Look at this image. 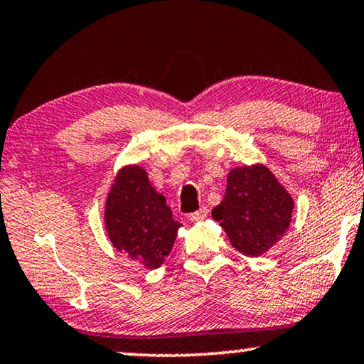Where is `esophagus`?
<instances>
[{
	"label": "esophagus",
	"mask_w": 364,
	"mask_h": 364,
	"mask_svg": "<svg viewBox=\"0 0 364 364\" xmlns=\"http://www.w3.org/2000/svg\"><path fill=\"white\" fill-rule=\"evenodd\" d=\"M207 215H208V208H207V207H202L200 210H197V212L191 213V220H192V221L203 220V218H207Z\"/></svg>",
	"instance_id": "1"
}]
</instances>
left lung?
<instances>
[{
  "label": "left lung",
  "mask_w": 364,
  "mask_h": 364,
  "mask_svg": "<svg viewBox=\"0 0 364 364\" xmlns=\"http://www.w3.org/2000/svg\"><path fill=\"white\" fill-rule=\"evenodd\" d=\"M294 202L264 166L240 167L228 173L225 197L213 208L231 246L259 256L281 240L291 223Z\"/></svg>",
  "instance_id": "obj_1"
}]
</instances>
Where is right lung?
<instances>
[{"mask_svg": "<svg viewBox=\"0 0 364 364\" xmlns=\"http://www.w3.org/2000/svg\"><path fill=\"white\" fill-rule=\"evenodd\" d=\"M107 233L114 247L156 269L169 255L181 223L172 218L141 167H124L114 178L105 208Z\"/></svg>", "mask_w": 364, "mask_h": 364, "instance_id": "add662e5", "label": "right lung"}]
</instances>
